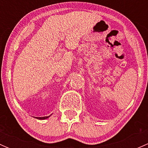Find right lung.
Masks as SVG:
<instances>
[{"label": "right lung", "instance_id": "1", "mask_svg": "<svg viewBox=\"0 0 148 148\" xmlns=\"http://www.w3.org/2000/svg\"><path fill=\"white\" fill-rule=\"evenodd\" d=\"M49 117H38L37 119H38V120H45V119H47Z\"/></svg>", "mask_w": 148, "mask_h": 148}]
</instances>
